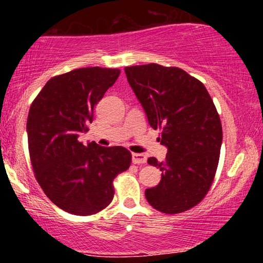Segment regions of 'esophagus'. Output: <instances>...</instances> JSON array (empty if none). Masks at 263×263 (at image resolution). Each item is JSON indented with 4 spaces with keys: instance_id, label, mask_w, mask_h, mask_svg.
<instances>
[{
    "instance_id": "obj_1",
    "label": "esophagus",
    "mask_w": 263,
    "mask_h": 263,
    "mask_svg": "<svg viewBox=\"0 0 263 263\" xmlns=\"http://www.w3.org/2000/svg\"><path fill=\"white\" fill-rule=\"evenodd\" d=\"M147 162V157L142 153H132V163L135 164H142Z\"/></svg>"
}]
</instances>
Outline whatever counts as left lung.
<instances>
[{
  "label": "left lung",
  "instance_id": "1",
  "mask_svg": "<svg viewBox=\"0 0 263 263\" xmlns=\"http://www.w3.org/2000/svg\"><path fill=\"white\" fill-rule=\"evenodd\" d=\"M125 73L168 149L163 162L148 159L162 178L144 195L162 213H183L205 197L215 177L222 142L218 111L203 84L182 69L146 64L127 66Z\"/></svg>",
  "mask_w": 263,
  "mask_h": 263
}]
</instances>
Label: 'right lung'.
I'll list each match as a JSON object with an SVG mask.
<instances>
[{
    "mask_svg": "<svg viewBox=\"0 0 263 263\" xmlns=\"http://www.w3.org/2000/svg\"><path fill=\"white\" fill-rule=\"evenodd\" d=\"M119 69L81 68L54 77L29 108L28 148L39 185L57 206L92 215L111 203L112 180L127 171L131 153L121 146H84L79 136L93 120V107L117 80Z\"/></svg>",
    "mask_w": 263,
    "mask_h": 263,
    "instance_id": "right-lung-1",
    "label": "right lung"
}]
</instances>
